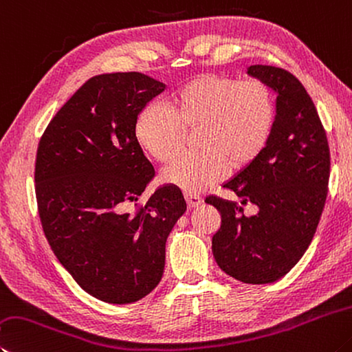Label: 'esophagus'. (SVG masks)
Listing matches in <instances>:
<instances>
[{"label": "esophagus", "mask_w": 352, "mask_h": 352, "mask_svg": "<svg viewBox=\"0 0 352 352\" xmlns=\"http://www.w3.org/2000/svg\"><path fill=\"white\" fill-rule=\"evenodd\" d=\"M184 198H186V204L189 209L200 206L203 203V198L200 195H195V194H184Z\"/></svg>", "instance_id": "1"}]
</instances>
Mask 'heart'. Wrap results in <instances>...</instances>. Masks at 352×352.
<instances>
[{
  "mask_svg": "<svg viewBox=\"0 0 352 352\" xmlns=\"http://www.w3.org/2000/svg\"><path fill=\"white\" fill-rule=\"evenodd\" d=\"M274 124L272 94L263 81L201 75L174 92L168 107L151 104L140 113V144L158 162L180 149L186 129L197 127L194 152L175 157L163 180L197 194L223 180L228 166L240 168L257 157Z\"/></svg>",
  "mask_w": 352,
  "mask_h": 352,
  "instance_id": "heart-1",
  "label": "heart"
}]
</instances>
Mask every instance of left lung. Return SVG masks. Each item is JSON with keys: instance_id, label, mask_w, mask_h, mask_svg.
<instances>
[{"instance_id": "obj_1", "label": "left lung", "mask_w": 352, "mask_h": 352, "mask_svg": "<svg viewBox=\"0 0 352 352\" xmlns=\"http://www.w3.org/2000/svg\"><path fill=\"white\" fill-rule=\"evenodd\" d=\"M248 74L277 94L276 120L263 151L223 188L252 203L210 195L221 215L212 237L217 265L243 283L266 285L286 276L311 245L324 208L329 146L314 103L302 82L285 69L255 65Z\"/></svg>"}]
</instances>
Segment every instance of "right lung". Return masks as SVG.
Instances as JSON below:
<instances>
[{"label":"right lung","instance_id":"right-lung-1","mask_svg":"<svg viewBox=\"0 0 352 352\" xmlns=\"http://www.w3.org/2000/svg\"><path fill=\"white\" fill-rule=\"evenodd\" d=\"M164 87L140 72L92 76L38 144L35 192L44 235L75 282L106 303L138 302L160 283L166 240L186 210L175 186L135 203L155 175L135 135L137 118Z\"/></svg>","mask_w":352,"mask_h":352}]
</instances>
